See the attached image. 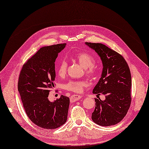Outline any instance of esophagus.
<instances>
[{
    "label": "esophagus",
    "mask_w": 149,
    "mask_h": 149,
    "mask_svg": "<svg viewBox=\"0 0 149 149\" xmlns=\"http://www.w3.org/2000/svg\"><path fill=\"white\" fill-rule=\"evenodd\" d=\"M81 98V96H80V95H72L70 97V100L71 102H74L75 101H79V100H80Z\"/></svg>",
    "instance_id": "obj_1"
}]
</instances>
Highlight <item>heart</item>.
<instances>
[{
    "mask_svg": "<svg viewBox=\"0 0 149 149\" xmlns=\"http://www.w3.org/2000/svg\"><path fill=\"white\" fill-rule=\"evenodd\" d=\"M75 59L85 69V73L90 77L96 75L98 71V67L95 64V58L93 55L85 52H81L75 54L74 56ZM68 61L65 59H62L56 66V71L59 76L64 77L67 72ZM85 81L70 80L64 85V88L69 91L74 93H81L86 86Z\"/></svg>",
    "mask_w": 149,
    "mask_h": 149,
    "instance_id": "obj_1",
    "label": "heart"
}]
</instances>
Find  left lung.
Wrapping results in <instances>:
<instances>
[{
  "instance_id": "8db88e82",
  "label": "left lung",
  "mask_w": 149,
  "mask_h": 149,
  "mask_svg": "<svg viewBox=\"0 0 149 149\" xmlns=\"http://www.w3.org/2000/svg\"><path fill=\"white\" fill-rule=\"evenodd\" d=\"M101 58L103 69L101 77L93 93L105 95L106 100L95 99L92 120L97 125L109 126L122 121L131 102V75L129 66L122 55L105 45L86 42Z\"/></svg>"
}]
</instances>
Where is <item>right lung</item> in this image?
<instances>
[{
	"label": "right lung",
	"mask_w": 149,
	"mask_h": 149,
	"mask_svg": "<svg viewBox=\"0 0 149 149\" xmlns=\"http://www.w3.org/2000/svg\"><path fill=\"white\" fill-rule=\"evenodd\" d=\"M65 43L41 48L22 68L18 89L29 118L40 128L52 130L64 125L68 119L70 100L63 95L49 101V90L54 86L55 61Z\"/></svg>",
	"instance_id": "obj_1"
}]
</instances>
